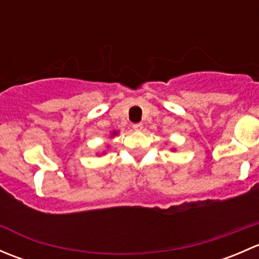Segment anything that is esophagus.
Returning a JSON list of instances; mask_svg holds the SVG:
<instances>
[{"mask_svg": "<svg viewBox=\"0 0 259 259\" xmlns=\"http://www.w3.org/2000/svg\"><path fill=\"white\" fill-rule=\"evenodd\" d=\"M133 129H134L135 132H140V130L143 129V124L142 122H137V124L133 125Z\"/></svg>", "mask_w": 259, "mask_h": 259, "instance_id": "34e87169", "label": "esophagus"}]
</instances>
